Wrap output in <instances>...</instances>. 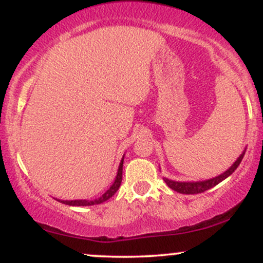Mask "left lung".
Masks as SVG:
<instances>
[{"label":"left lung","instance_id":"8db88e82","mask_svg":"<svg viewBox=\"0 0 263 263\" xmlns=\"http://www.w3.org/2000/svg\"><path fill=\"white\" fill-rule=\"evenodd\" d=\"M243 155H245V153H242V155L238 157L237 161L235 162L234 164H232L231 167L225 172V173L220 174V176L213 178V179L204 180V182L184 183V182H173V180H170V179H167V178H164V182L171 189L176 190V192H178V193H182V194H199V193H204L205 190H209L211 188H214V186L218 185L220 182H222V180L226 179V178L230 176V174L234 173V172L236 171V168L240 165L241 161H242Z\"/></svg>","mask_w":263,"mask_h":263}]
</instances>
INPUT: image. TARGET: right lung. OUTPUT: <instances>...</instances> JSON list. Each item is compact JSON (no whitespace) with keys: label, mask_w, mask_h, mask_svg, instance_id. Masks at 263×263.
I'll use <instances>...</instances> for the list:
<instances>
[{"label":"right lung","mask_w":263,"mask_h":263,"mask_svg":"<svg viewBox=\"0 0 263 263\" xmlns=\"http://www.w3.org/2000/svg\"><path fill=\"white\" fill-rule=\"evenodd\" d=\"M122 165H123V158H122L121 163H120L119 172H117L116 179H115L114 184L110 186V189H108L106 193H104V194H102L99 199H95V200H60V203H64L66 205H71V206H87V205L101 204V203H104V201L108 200V199L112 197L115 193L119 190L120 185H121V182H122Z\"/></svg>","instance_id":"1"}]
</instances>
